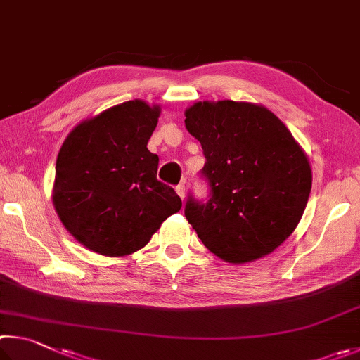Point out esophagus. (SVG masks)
<instances>
[{
  "instance_id": "esophagus-1",
  "label": "esophagus",
  "mask_w": 360,
  "mask_h": 360,
  "mask_svg": "<svg viewBox=\"0 0 360 360\" xmlns=\"http://www.w3.org/2000/svg\"><path fill=\"white\" fill-rule=\"evenodd\" d=\"M175 191H176V194H179V196L181 198V200H184V199L186 198V188H185V184H180V185H176Z\"/></svg>"
}]
</instances>
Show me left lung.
<instances>
[{"label": "left lung", "mask_w": 360, "mask_h": 360, "mask_svg": "<svg viewBox=\"0 0 360 360\" xmlns=\"http://www.w3.org/2000/svg\"><path fill=\"white\" fill-rule=\"evenodd\" d=\"M185 126L202 145L200 176L210 196L188 198L185 217L213 255L250 262L280 247L299 224L311 191L308 158L266 107L196 103Z\"/></svg>", "instance_id": "obj_1"}]
</instances>
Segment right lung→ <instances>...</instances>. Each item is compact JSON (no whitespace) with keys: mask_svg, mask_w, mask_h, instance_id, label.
Wrapping results in <instances>:
<instances>
[{"mask_svg":"<svg viewBox=\"0 0 360 360\" xmlns=\"http://www.w3.org/2000/svg\"><path fill=\"white\" fill-rule=\"evenodd\" d=\"M158 117V105L126 101L79 123L61 145L55 210L69 234L94 253H134L181 209L174 188L156 179L160 158L147 148Z\"/></svg>","mask_w":360,"mask_h":360,"instance_id":"obj_1","label":"right lung"}]
</instances>
